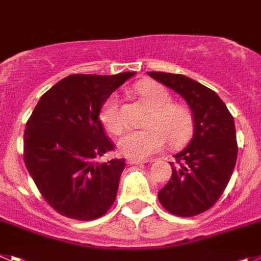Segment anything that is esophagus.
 <instances>
[{
	"label": "esophagus",
	"instance_id": "1",
	"mask_svg": "<svg viewBox=\"0 0 261 261\" xmlns=\"http://www.w3.org/2000/svg\"><path fill=\"white\" fill-rule=\"evenodd\" d=\"M142 163H148V160H146V159H134V158L127 159V164H142Z\"/></svg>",
	"mask_w": 261,
	"mask_h": 261
}]
</instances>
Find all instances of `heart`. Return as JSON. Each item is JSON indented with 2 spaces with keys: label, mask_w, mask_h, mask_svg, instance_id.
Returning a JSON list of instances; mask_svg holds the SVG:
<instances>
[{
  "label": "heart",
  "mask_w": 261,
  "mask_h": 261,
  "mask_svg": "<svg viewBox=\"0 0 261 261\" xmlns=\"http://www.w3.org/2000/svg\"><path fill=\"white\" fill-rule=\"evenodd\" d=\"M138 93L152 109L147 118V127L130 130L118 140V149L123 155L134 159H146L159 152L167 140L171 147L185 144L193 133V115L184 105L172 103L171 93L163 85L156 83H142L138 85ZM99 119L109 133L121 134L124 127V119L117 94L109 96L103 102Z\"/></svg>",
  "instance_id": "heart-1"
}]
</instances>
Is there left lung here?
Listing matches in <instances>:
<instances>
[{"instance_id":"obj_1","label":"left lung","mask_w":261,"mask_h":261,"mask_svg":"<svg viewBox=\"0 0 261 261\" xmlns=\"http://www.w3.org/2000/svg\"><path fill=\"white\" fill-rule=\"evenodd\" d=\"M148 76L171 88L187 101L193 115V137L173 156L168 184L158 198L178 217H193L210 209L222 196L234 171L238 156L234 118L219 96L184 74L148 72Z\"/></svg>"}]
</instances>
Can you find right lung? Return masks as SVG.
<instances>
[{
    "mask_svg": "<svg viewBox=\"0 0 261 261\" xmlns=\"http://www.w3.org/2000/svg\"><path fill=\"white\" fill-rule=\"evenodd\" d=\"M134 74H71L40 97L27 121V171L43 198L68 218L92 221L114 203L124 159L99 162L114 148L99 112L108 97Z\"/></svg>",
    "mask_w": 261,
    "mask_h": 261,
    "instance_id": "right-lung-1",
    "label": "right lung"
}]
</instances>
